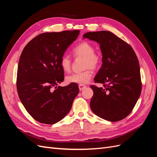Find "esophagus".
<instances>
[{"label":"esophagus","mask_w":157,"mask_h":157,"mask_svg":"<svg viewBox=\"0 0 157 157\" xmlns=\"http://www.w3.org/2000/svg\"><path fill=\"white\" fill-rule=\"evenodd\" d=\"M78 88H79L80 91H81V90H82L84 88H86V85H84V84H79V85H78Z\"/></svg>","instance_id":"34e87169"}]
</instances>
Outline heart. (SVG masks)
I'll return each mask as SVG.
<instances>
[{"instance_id": "obj_1", "label": "heart", "mask_w": 157, "mask_h": 157, "mask_svg": "<svg viewBox=\"0 0 157 157\" xmlns=\"http://www.w3.org/2000/svg\"><path fill=\"white\" fill-rule=\"evenodd\" d=\"M72 54L75 58H83L82 69H85L82 72L74 73L66 77V82L69 84H84L88 83L92 77V69H97L101 63V56L98 52H95V48L90 42L82 41L75 46ZM61 68L64 72H69L72 67V60L67 56L64 55L59 61Z\"/></svg>"}]
</instances>
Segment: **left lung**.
<instances>
[{"label":"left lung","instance_id":"8db88e82","mask_svg":"<svg viewBox=\"0 0 157 157\" xmlns=\"http://www.w3.org/2000/svg\"><path fill=\"white\" fill-rule=\"evenodd\" d=\"M100 44L102 52L101 69L92 85L94 95L90 106L103 119L117 122L132 112L141 92L138 59L131 46L108 31L88 32L83 35Z\"/></svg>","mask_w":157,"mask_h":157}]
</instances>
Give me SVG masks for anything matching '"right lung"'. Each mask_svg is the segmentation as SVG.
Returning <instances> with one entry per match:
<instances>
[{
	"instance_id": "add662e5",
	"label": "right lung",
	"mask_w": 157,
	"mask_h": 157,
	"mask_svg": "<svg viewBox=\"0 0 157 157\" xmlns=\"http://www.w3.org/2000/svg\"><path fill=\"white\" fill-rule=\"evenodd\" d=\"M80 31L44 33L28 42L19 61L16 86L28 113L42 124H54L70 111L77 84L58 86L64 80L59 61Z\"/></svg>"
}]
</instances>
